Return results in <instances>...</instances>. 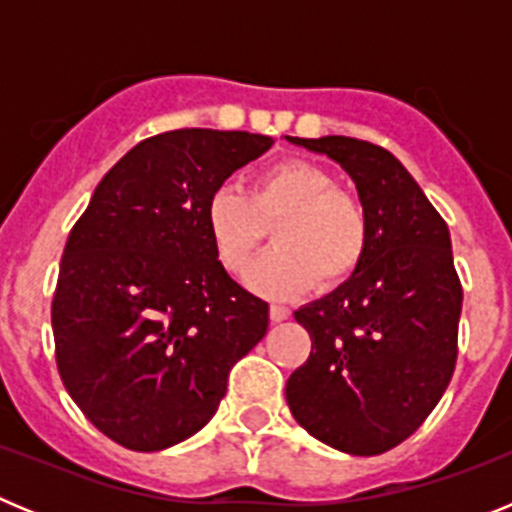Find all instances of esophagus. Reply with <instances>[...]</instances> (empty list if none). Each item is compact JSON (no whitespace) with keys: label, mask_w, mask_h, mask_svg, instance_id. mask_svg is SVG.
<instances>
[{"label":"esophagus","mask_w":512,"mask_h":512,"mask_svg":"<svg viewBox=\"0 0 512 512\" xmlns=\"http://www.w3.org/2000/svg\"><path fill=\"white\" fill-rule=\"evenodd\" d=\"M269 318L274 320V323H282V320L289 318V307H284V305H271V307H269Z\"/></svg>","instance_id":"esophagus-1"}]
</instances>
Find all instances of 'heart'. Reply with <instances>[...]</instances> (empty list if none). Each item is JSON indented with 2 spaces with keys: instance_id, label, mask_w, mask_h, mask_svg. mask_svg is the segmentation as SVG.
<instances>
[{
  "instance_id": "heart-1",
  "label": "heart",
  "mask_w": 512,
  "mask_h": 512,
  "mask_svg": "<svg viewBox=\"0 0 512 512\" xmlns=\"http://www.w3.org/2000/svg\"><path fill=\"white\" fill-rule=\"evenodd\" d=\"M274 243L246 274L264 297H295L307 287L346 282L369 251V215L356 194L310 161H279L259 171L246 194L220 187L205 205V228L217 261L241 274L259 251L266 228Z\"/></svg>"
}]
</instances>
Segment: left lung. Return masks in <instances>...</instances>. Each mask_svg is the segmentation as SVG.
Wrapping results in <instances>:
<instances>
[{"label":"left lung","mask_w":512,"mask_h":512,"mask_svg":"<svg viewBox=\"0 0 512 512\" xmlns=\"http://www.w3.org/2000/svg\"><path fill=\"white\" fill-rule=\"evenodd\" d=\"M287 140L341 164L369 215L356 274L295 312L312 351L287 379V405L333 449L384 454L418 431L454 374L464 295L449 228L382 146L346 135Z\"/></svg>","instance_id":"obj_1"}]
</instances>
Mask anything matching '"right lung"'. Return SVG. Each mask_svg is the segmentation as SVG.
I'll list each match as a JSON object with an SVG mask.
<instances>
[{
    "mask_svg": "<svg viewBox=\"0 0 512 512\" xmlns=\"http://www.w3.org/2000/svg\"><path fill=\"white\" fill-rule=\"evenodd\" d=\"M274 143L184 128L140 140L104 174L63 248L51 323L63 387L89 423L161 451L215 415L269 305L212 251L205 205Z\"/></svg>",
    "mask_w": 512,
    "mask_h": 512,
    "instance_id": "obj_1",
    "label": "right lung"
}]
</instances>
